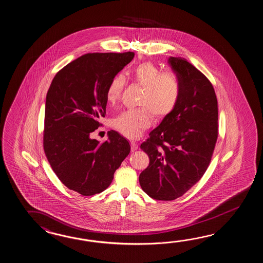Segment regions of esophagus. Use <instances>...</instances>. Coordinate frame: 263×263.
Here are the masks:
<instances>
[{
    "label": "esophagus",
    "mask_w": 263,
    "mask_h": 263,
    "mask_svg": "<svg viewBox=\"0 0 263 263\" xmlns=\"http://www.w3.org/2000/svg\"><path fill=\"white\" fill-rule=\"evenodd\" d=\"M131 151L132 152H134V151H136L137 149H138V144L136 143V142H134V141H131Z\"/></svg>",
    "instance_id": "obj_1"
}]
</instances>
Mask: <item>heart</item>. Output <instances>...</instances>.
Here are the masks:
<instances>
[{"label":"heart","instance_id":"1","mask_svg":"<svg viewBox=\"0 0 263 263\" xmlns=\"http://www.w3.org/2000/svg\"><path fill=\"white\" fill-rule=\"evenodd\" d=\"M133 79L144 88L140 105L145 107L155 119H163L175 110L180 97L181 86L179 79L174 73L165 72L151 62H144L133 70ZM125 85L123 74L112 78L107 89L106 98L109 103H115ZM151 124V120L145 109L123 111L113 121V126L119 133L137 139Z\"/></svg>","mask_w":263,"mask_h":263}]
</instances>
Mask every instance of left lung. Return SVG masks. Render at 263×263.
<instances>
[{
	"label": "left lung",
	"mask_w": 263,
	"mask_h": 263,
	"mask_svg": "<svg viewBox=\"0 0 263 263\" xmlns=\"http://www.w3.org/2000/svg\"><path fill=\"white\" fill-rule=\"evenodd\" d=\"M179 79L178 103L140 149L150 158L140 175V187L151 198L172 201L204 175L218 138V102L210 80L186 59L170 57Z\"/></svg>",
	"instance_id": "left-lung-1"
}]
</instances>
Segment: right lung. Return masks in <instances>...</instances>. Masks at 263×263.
Returning a JSON list of instances; mask_svg holds the SVG:
<instances>
[{
  "label": "right lung",
  "instance_id": "1",
  "mask_svg": "<svg viewBox=\"0 0 263 263\" xmlns=\"http://www.w3.org/2000/svg\"><path fill=\"white\" fill-rule=\"evenodd\" d=\"M135 53H87L59 70L47 92L43 146L66 187L84 196L104 192L130 153L126 139L111 130L100 143L90 135L105 117L106 89Z\"/></svg>",
  "mask_w": 263,
  "mask_h": 263
}]
</instances>
